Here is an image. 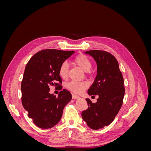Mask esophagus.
<instances>
[{"instance_id":"34e87169","label":"esophagus","mask_w":151,"mask_h":151,"mask_svg":"<svg viewBox=\"0 0 151 151\" xmlns=\"http://www.w3.org/2000/svg\"><path fill=\"white\" fill-rule=\"evenodd\" d=\"M72 99H77L80 98V97L79 96H77V95L75 94H72Z\"/></svg>"}]
</instances>
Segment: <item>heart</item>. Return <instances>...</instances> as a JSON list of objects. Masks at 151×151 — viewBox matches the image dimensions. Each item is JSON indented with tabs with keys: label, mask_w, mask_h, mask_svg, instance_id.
Instances as JSON below:
<instances>
[{
	"label": "heart",
	"mask_w": 151,
	"mask_h": 151,
	"mask_svg": "<svg viewBox=\"0 0 151 151\" xmlns=\"http://www.w3.org/2000/svg\"><path fill=\"white\" fill-rule=\"evenodd\" d=\"M74 63L76 65L79 67L84 72H88L91 67L92 63L90 59L84 54H79L76 57L74 60ZM68 65L66 62L62 63L59 67L58 74L62 79H66L68 76ZM89 84L86 81H72L68 83L66 88L72 92L77 94H81L88 88Z\"/></svg>",
	"instance_id": "obj_1"
}]
</instances>
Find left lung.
I'll use <instances>...</instances> for the list:
<instances>
[{
    "instance_id": "1",
    "label": "left lung",
    "mask_w": 151,
    "mask_h": 151,
    "mask_svg": "<svg viewBox=\"0 0 151 151\" xmlns=\"http://www.w3.org/2000/svg\"><path fill=\"white\" fill-rule=\"evenodd\" d=\"M84 53L97 64V75L88 93L99 98L95 103L86 99L88 108L82 112V118L91 129L98 130L110 124L119 112L125 94L124 83L118 61L111 54L97 50Z\"/></svg>"
}]
</instances>
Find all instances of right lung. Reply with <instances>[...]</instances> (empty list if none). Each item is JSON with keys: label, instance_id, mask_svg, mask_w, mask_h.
<instances>
[{"label": "right lung", "instance_id": "obj_1", "mask_svg": "<svg viewBox=\"0 0 151 151\" xmlns=\"http://www.w3.org/2000/svg\"><path fill=\"white\" fill-rule=\"evenodd\" d=\"M74 51L43 50L32 57L27 63L21 83L22 104L28 116L41 129H50L60 120L63 109L70 101L69 91L63 89L58 94L50 93L49 86L62 89L59 67Z\"/></svg>", "mask_w": 151, "mask_h": 151}]
</instances>
